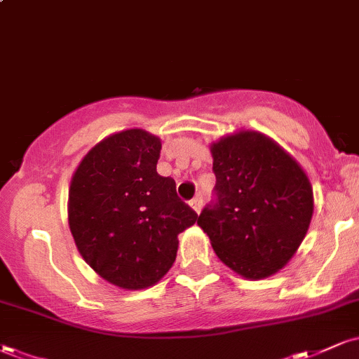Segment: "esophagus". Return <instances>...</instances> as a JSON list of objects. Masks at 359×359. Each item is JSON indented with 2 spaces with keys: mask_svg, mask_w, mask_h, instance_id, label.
I'll list each match as a JSON object with an SVG mask.
<instances>
[{
  "mask_svg": "<svg viewBox=\"0 0 359 359\" xmlns=\"http://www.w3.org/2000/svg\"><path fill=\"white\" fill-rule=\"evenodd\" d=\"M203 204H204L203 196H196V197H194V199L191 201V208H192L196 212H201V209H203Z\"/></svg>",
  "mask_w": 359,
  "mask_h": 359,
  "instance_id": "34e87169",
  "label": "esophagus"
}]
</instances>
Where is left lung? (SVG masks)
I'll use <instances>...</instances> for the list:
<instances>
[{"label":"left lung","instance_id":"left-lung-1","mask_svg":"<svg viewBox=\"0 0 359 359\" xmlns=\"http://www.w3.org/2000/svg\"><path fill=\"white\" fill-rule=\"evenodd\" d=\"M214 201L197 224L216 255L243 277L258 280L287 265L314 212L307 175L290 155L257 131L211 145Z\"/></svg>","mask_w":359,"mask_h":359}]
</instances>
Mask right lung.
Listing matches in <instances>:
<instances>
[{"instance_id": "add662e5", "label": "right lung", "mask_w": 359, "mask_h": 359, "mask_svg": "<svg viewBox=\"0 0 359 359\" xmlns=\"http://www.w3.org/2000/svg\"><path fill=\"white\" fill-rule=\"evenodd\" d=\"M162 143L125 130L82 158L69 191V226L89 266L113 285L138 290L158 282L177 257L179 233L197 212L175 180L156 174Z\"/></svg>"}]
</instances>
